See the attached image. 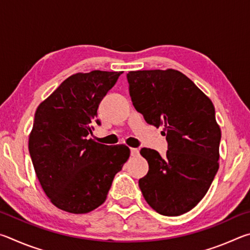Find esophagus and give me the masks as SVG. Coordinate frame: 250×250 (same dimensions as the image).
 Masks as SVG:
<instances>
[{"instance_id": "1", "label": "esophagus", "mask_w": 250, "mask_h": 250, "mask_svg": "<svg viewBox=\"0 0 250 250\" xmlns=\"http://www.w3.org/2000/svg\"><path fill=\"white\" fill-rule=\"evenodd\" d=\"M130 153H131V156H138L139 155V150L135 149V147H131Z\"/></svg>"}]
</instances>
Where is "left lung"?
<instances>
[{"mask_svg":"<svg viewBox=\"0 0 250 250\" xmlns=\"http://www.w3.org/2000/svg\"><path fill=\"white\" fill-rule=\"evenodd\" d=\"M131 100L146 121L167 135V151L142 147L149 163L139 180L142 195L155 211L179 216L194 208L218 171L221 128L211 100L175 69L129 71Z\"/></svg>","mask_w":250,"mask_h":250,"instance_id":"8db88e82","label":"left lung"}]
</instances>
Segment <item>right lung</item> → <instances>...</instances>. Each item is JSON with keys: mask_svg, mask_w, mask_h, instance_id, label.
Instances as JSON below:
<instances>
[{"mask_svg": "<svg viewBox=\"0 0 250 250\" xmlns=\"http://www.w3.org/2000/svg\"><path fill=\"white\" fill-rule=\"evenodd\" d=\"M122 71L92 70L65 79L35 112L28 150L42 188L53 204L86 214L107 198L113 177L130 156L125 145L89 139L100 101Z\"/></svg>", "mask_w": 250, "mask_h": 250, "instance_id": "1", "label": "right lung"}]
</instances>
